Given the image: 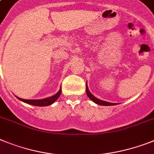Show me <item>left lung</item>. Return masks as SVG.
I'll return each instance as SVG.
<instances>
[{
  "mask_svg": "<svg viewBox=\"0 0 154 154\" xmlns=\"http://www.w3.org/2000/svg\"><path fill=\"white\" fill-rule=\"evenodd\" d=\"M86 93H87V95L88 96V98L91 100H92L94 103H95L98 105H102V106H113L116 105V103H109V102H106V101H103L101 99H97L96 97H95L94 95L91 94L88 90V85L86 84Z\"/></svg>",
  "mask_w": 154,
  "mask_h": 154,
  "instance_id": "1",
  "label": "left lung"
}]
</instances>
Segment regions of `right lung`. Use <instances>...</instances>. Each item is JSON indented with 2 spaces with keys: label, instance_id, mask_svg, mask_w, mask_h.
I'll use <instances>...</instances> for the list:
<instances>
[{
  "label": "right lung",
  "instance_id": "right-lung-1",
  "mask_svg": "<svg viewBox=\"0 0 154 154\" xmlns=\"http://www.w3.org/2000/svg\"><path fill=\"white\" fill-rule=\"evenodd\" d=\"M62 89H59V91H58L55 95H54L53 96L49 97V98H46V99H23L21 98H19L17 97V99H19V100H21L23 103H27V104H29V105L33 106H46L51 105L52 103H55L56 100L58 99L60 95H61Z\"/></svg>",
  "mask_w": 154,
  "mask_h": 154
}]
</instances>
